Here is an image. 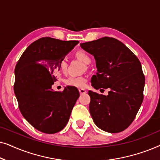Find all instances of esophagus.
I'll return each mask as SVG.
<instances>
[{"instance_id":"34e87169","label":"esophagus","mask_w":160,"mask_h":160,"mask_svg":"<svg viewBox=\"0 0 160 160\" xmlns=\"http://www.w3.org/2000/svg\"><path fill=\"white\" fill-rule=\"evenodd\" d=\"M78 91H79V93L81 94V95H83V94L87 93V90H85L84 89H78Z\"/></svg>"}]
</instances>
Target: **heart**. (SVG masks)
<instances>
[{
	"label": "heart",
	"mask_w": 160,
	"mask_h": 160,
	"mask_svg": "<svg viewBox=\"0 0 160 160\" xmlns=\"http://www.w3.org/2000/svg\"><path fill=\"white\" fill-rule=\"evenodd\" d=\"M76 55L79 60L84 63L85 65H89L91 62V58L88 53L84 50H78L76 52ZM59 68L62 72H65L68 68V60L66 58H63L60 60ZM65 83L67 85L71 87L83 88L87 84V78L84 76H69L65 80Z\"/></svg>",
	"instance_id": "heart-1"
}]
</instances>
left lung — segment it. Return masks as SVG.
Wrapping results in <instances>:
<instances>
[{
    "instance_id": "8db88e82",
    "label": "left lung",
    "mask_w": 160,
    "mask_h": 160,
    "mask_svg": "<svg viewBox=\"0 0 160 160\" xmlns=\"http://www.w3.org/2000/svg\"><path fill=\"white\" fill-rule=\"evenodd\" d=\"M80 46L95 59L98 73L91 78L92 86L109 89L108 95L88 92L93 122L106 132H122L134 120L143 100L145 76L141 62L130 49L113 38L103 37Z\"/></svg>"
}]
</instances>
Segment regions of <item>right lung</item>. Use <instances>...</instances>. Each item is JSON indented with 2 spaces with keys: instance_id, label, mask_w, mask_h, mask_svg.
Wrapping results in <instances>:
<instances>
[{
  "instance_id": "right-lung-1",
  "label": "right lung",
  "mask_w": 160,
  "mask_h": 160,
  "mask_svg": "<svg viewBox=\"0 0 160 160\" xmlns=\"http://www.w3.org/2000/svg\"><path fill=\"white\" fill-rule=\"evenodd\" d=\"M78 43V41L41 38L25 49L15 67L14 90L19 108L41 132L53 134L62 130L79 97L75 87H65L62 92L52 89L60 60Z\"/></svg>"
}]
</instances>
